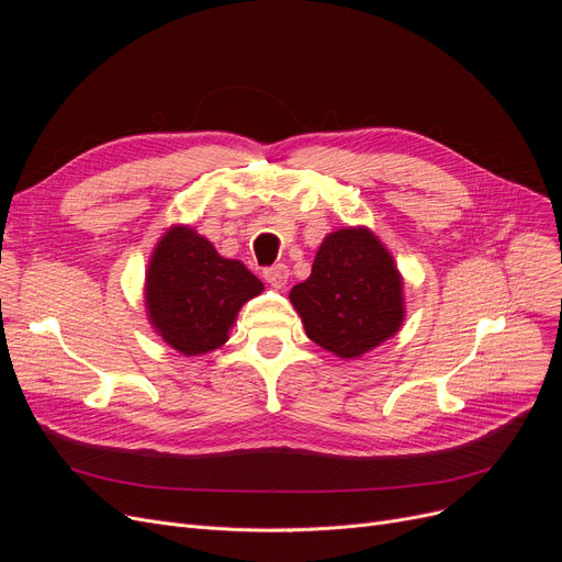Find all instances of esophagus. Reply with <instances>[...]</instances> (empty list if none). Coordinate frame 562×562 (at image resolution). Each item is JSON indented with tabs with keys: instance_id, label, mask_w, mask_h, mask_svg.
I'll list each match as a JSON object with an SVG mask.
<instances>
[{
	"instance_id": "obj_1",
	"label": "esophagus",
	"mask_w": 562,
	"mask_h": 562,
	"mask_svg": "<svg viewBox=\"0 0 562 562\" xmlns=\"http://www.w3.org/2000/svg\"><path fill=\"white\" fill-rule=\"evenodd\" d=\"M263 280L276 289H282L289 282V269L284 263H276V266H271V269L263 271Z\"/></svg>"
}]
</instances>
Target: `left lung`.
Segmentation results:
<instances>
[{
    "mask_svg": "<svg viewBox=\"0 0 562 562\" xmlns=\"http://www.w3.org/2000/svg\"><path fill=\"white\" fill-rule=\"evenodd\" d=\"M307 337L341 360H358L392 339L405 321L403 276L378 236L364 227L330 232L312 273L289 291Z\"/></svg>",
    "mask_w": 562,
    "mask_h": 562,
    "instance_id": "left-lung-1",
    "label": "left lung"
}]
</instances>
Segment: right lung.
I'll return each instance as SVG.
<instances>
[{"mask_svg":"<svg viewBox=\"0 0 562 562\" xmlns=\"http://www.w3.org/2000/svg\"><path fill=\"white\" fill-rule=\"evenodd\" d=\"M263 291L246 263L218 255L189 225H170L145 269L143 299L153 330L187 358L229 339L239 310Z\"/></svg>","mask_w":562,"mask_h":562,"instance_id":"add662e5","label":"right lung"}]
</instances>
